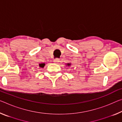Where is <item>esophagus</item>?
Wrapping results in <instances>:
<instances>
[{
  "label": "esophagus",
  "instance_id": "esophagus-1",
  "mask_svg": "<svg viewBox=\"0 0 122 122\" xmlns=\"http://www.w3.org/2000/svg\"><path fill=\"white\" fill-rule=\"evenodd\" d=\"M54 62H55V63L59 62H60V59H58V58H56V59H55V60H54Z\"/></svg>",
  "mask_w": 122,
  "mask_h": 122
}]
</instances>
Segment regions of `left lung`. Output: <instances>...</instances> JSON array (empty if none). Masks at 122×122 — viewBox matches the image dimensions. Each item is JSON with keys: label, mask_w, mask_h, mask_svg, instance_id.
<instances>
[{"label": "left lung", "mask_w": 122, "mask_h": 122, "mask_svg": "<svg viewBox=\"0 0 122 122\" xmlns=\"http://www.w3.org/2000/svg\"><path fill=\"white\" fill-rule=\"evenodd\" d=\"M68 66H70L71 65V63H68V65H67Z\"/></svg>", "instance_id": "left-lung-1"}]
</instances>
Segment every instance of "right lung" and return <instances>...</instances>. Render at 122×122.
Segmentation results:
<instances>
[{
    "mask_svg": "<svg viewBox=\"0 0 122 122\" xmlns=\"http://www.w3.org/2000/svg\"><path fill=\"white\" fill-rule=\"evenodd\" d=\"M44 63H41V64H40V66L41 67H43L44 66Z\"/></svg>",
    "mask_w": 122,
    "mask_h": 122,
    "instance_id": "right-lung-1",
    "label": "right lung"
}]
</instances>
